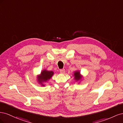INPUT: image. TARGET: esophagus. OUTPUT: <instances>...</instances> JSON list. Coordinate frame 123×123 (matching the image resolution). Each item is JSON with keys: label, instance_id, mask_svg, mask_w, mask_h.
Here are the masks:
<instances>
[{"label": "esophagus", "instance_id": "esophagus-1", "mask_svg": "<svg viewBox=\"0 0 123 123\" xmlns=\"http://www.w3.org/2000/svg\"><path fill=\"white\" fill-rule=\"evenodd\" d=\"M60 72H61V73H62V74L65 73V70L64 69H61V70H60Z\"/></svg>", "mask_w": 123, "mask_h": 123}]
</instances>
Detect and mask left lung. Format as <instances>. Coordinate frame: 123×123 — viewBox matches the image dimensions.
Masks as SVG:
<instances>
[{
	"instance_id": "left-lung-1",
	"label": "left lung",
	"mask_w": 123,
	"mask_h": 123,
	"mask_svg": "<svg viewBox=\"0 0 123 123\" xmlns=\"http://www.w3.org/2000/svg\"><path fill=\"white\" fill-rule=\"evenodd\" d=\"M73 76H74V80H75V81H76L81 80L82 79V78H83V76L81 75L80 73V72L79 70L75 71L74 72Z\"/></svg>"
}]
</instances>
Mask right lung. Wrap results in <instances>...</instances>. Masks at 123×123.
I'll return each instance as SVG.
<instances>
[{"label": "right lung", "mask_w": 123, "mask_h": 123, "mask_svg": "<svg viewBox=\"0 0 123 123\" xmlns=\"http://www.w3.org/2000/svg\"><path fill=\"white\" fill-rule=\"evenodd\" d=\"M53 75L54 72L52 71H48L44 69L42 71L39 75L37 76V80L38 84L41 85L42 86H45L44 83H46L48 80H50Z\"/></svg>", "instance_id": "right-lung-1"}]
</instances>
